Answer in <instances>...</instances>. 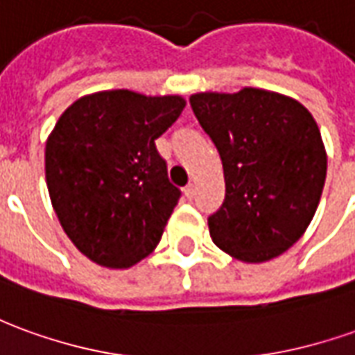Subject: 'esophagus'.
<instances>
[{
	"instance_id": "34e87169",
	"label": "esophagus",
	"mask_w": 355,
	"mask_h": 355,
	"mask_svg": "<svg viewBox=\"0 0 355 355\" xmlns=\"http://www.w3.org/2000/svg\"><path fill=\"white\" fill-rule=\"evenodd\" d=\"M184 196L186 198H188V200H192V198H194L196 196V186L194 184H188L184 188Z\"/></svg>"
}]
</instances>
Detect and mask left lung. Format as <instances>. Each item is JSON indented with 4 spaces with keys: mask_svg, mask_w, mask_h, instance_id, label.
Instances as JSON below:
<instances>
[{
    "mask_svg": "<svg viewBox=\"0 0 355 355\" xmlns=\"http://www.w3.org/2000/svg\"><path fill=\"white\" fill-rule=\"evenodd\" d=\"M190 105L223 161L225 202L209 215L213 242L246 263L286 252L315 215L327 153L315 119L277 92H202Z\"/></svg>",
    "mask_w": 355,
    "mask_h": 355,
    "instance_id": "8db88e82",
    "label": "left lung"
}]
</instances>
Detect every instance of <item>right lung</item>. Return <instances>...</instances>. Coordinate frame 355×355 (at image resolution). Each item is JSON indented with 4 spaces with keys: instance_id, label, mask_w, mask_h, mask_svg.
I'll return each instance as SVG.
<instances>
[{
    "instance_id": "right-lung-1",
    "label": "right lung",
    "mask_w": 355,
    "mask_h": 355,
    "mask_svg": "<svg viewBox=\"0 0 355 355\" xmlns=\"http://www.w3.org/2000/svg\"><path fill=\"white\" fill-rule=\"evenodd\" d=\"M180 96L98 92L76 100L46 142V182L61 227L94 263L128 269L159 244L180 198L155 140Z\"/></svg>"
}]
</instances>
